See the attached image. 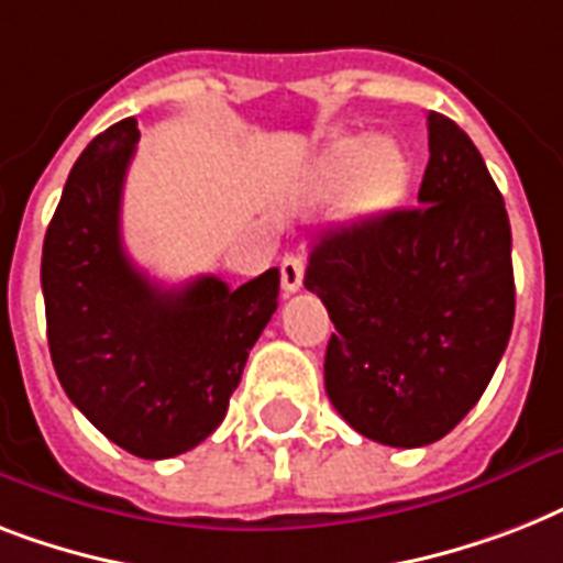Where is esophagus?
Here are the masks:
<instances>
[{
    "label": "esophagus",
    "mask_w": 563,
    "mask_h": 563,
    "mask_svg": "<svg viewBox=\"0 0 563 563\" xmlns=\"http://www.w3.org/2000/svg\"><path fill=\"white\" fill-rule=\"evenodd\" d=\"M280 283L286 295H291V291L303 286V260L297 257V254H286L280 260Z\"/></svg>",
    "instance_id": "1"
}]
</instances>
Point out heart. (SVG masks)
Returning <instances> with one entry per match:
<instances>
[{"instance_id": "heart-1", "label": "heart", "mask_w": 563, "mask_h": 563, "mask_svg": "<svg viewBox=\"0 0 563 563\" xmlns=\"http://www.w3.org/2000/svg\"><path fill=\"white\" fill-rule=\"evenodd\" d=\"M410 187L408 153L390 139L364 132L341 135L321 153L312 173L314 196L344 194L346 217L373 222L399 208Z\"/></svg>"}]
</instances>
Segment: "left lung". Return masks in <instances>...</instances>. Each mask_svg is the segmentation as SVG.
I'll list each match as a JSON object with an SVG mask.
<instances>
[{"mask_svg": "<svg viewBox=\"0 0 563 563\" xmlns=\"http://www.w3.org/2000/svg\"><path fill=\"white\" fill-rule=\"evenodd\" d=\"M419 208L329 231L303 286L335 332L323 382L367 440L419 448L463 422L495 376L515 323L511 228L472 139L428 115Z\"/></svg>", "mask_w": 563, "mask_h": 563, "instance_id": "8db88e82", "label": "left lung"}]
</instances>
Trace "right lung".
Masks as SVG:
<instances>
[{
  "label": "right lung",
  "instance_id": "obj_1",
  "mask_svg": "<svg viewBox=\"0 0 563 563\" xmlns=\"http://www.w3.org/2000/svg\"><path fill=\"white\" fill-rule=\"evenodd\" d=\"M135 118L109 126L75 162L43 242V297L54 369L107 440L144 460L196 448L225 419L251 346L272 321L280 272L240 289L202 274L164 289L121 240L123 178Z\"/></svg>",
  "mask_w": 563,
  "mask_h": 563
}]
</instances>
